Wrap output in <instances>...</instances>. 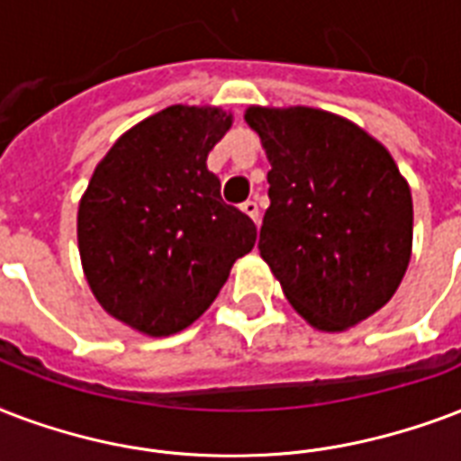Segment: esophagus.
<instances>
[{
    "label": "esophagus",
    "instance_id": "34e87169",
    "mask_svg": "<svg viewBox=\"0 0 461 461\" xmlns=\"http://www.w3.org/2000/svg\"><path fill=\"white\" fill-rule=\"evenodd\" d=\"M241 212L251 217V220L258 224V215H261V212H258V205H256L254 200H246V203H241Z\"/></svg>",
    "mask_w": 461,
    "mask_h": 461
}]
</instances>
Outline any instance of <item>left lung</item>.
Instances as JSON below:
<instances>
[{
    "instance_id": "8db88e82",
    "label": "left lung",
    "mask_w": 461,
    "mask_h": 461,
    "mask_svg": "<svg viewBox=\"0 0 461 461\" xmlns=\"http://www.w3.org/2000/svg\"><path fill=\"white\" fill-rule=\"evenodd\" d=\"M270 161L258 251L294 312L346 331L392 300L409 268L413 200L379 140L309 105H249Z\"/></svg>"
}]
</instances>
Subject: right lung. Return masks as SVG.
Instances as JSON below:
<instances>
[{"instance_id": "right-lung-1", "label": "right lung", "mask_w": 461, "mask_h": 461, "mask_svg": "<svg viewBox=\"0 0 461 461\" xmlns=\"http://www.w3.org/2000/svg\"><path fill=\"white\" fill-rule=\"evenodd\" d=\"M231 121L217 105H168L122 132L91 174L77 212L84 277L132 331H184L254 249L256 224L207 171Z\"/></svg>"}]
</instances>
